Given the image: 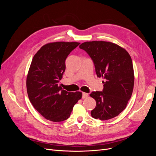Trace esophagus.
Returning <instances> with one entry per match:
<instances>
[{"mask_svg":"<svg viewBox=\"0 0 156 156\" xmlns=\"http://www.w3.org/2000/svg\"><path fill=\"white\" fill-rule=\"evenodd\" d=\"M88 94L87 93H86V92H83V96H82V98H83V99L87 98H88Z\"/></svg>","mask_w":156,"mask_h":156,"instance_id":"obj_1","label":"esophagus"}]
</instances>
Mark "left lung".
Segmentation results:
<instances>
[{
	"label": "left lung",
	"instance_id": "left-lung-1",
	"mask_svg": "<svg viewBox=\"0 0 156 156\" xmlns=\"http://www.w3.org/2000/svg\"><path fill=\"white\" fill-rule=\"evenodd\" d=\"M79 48L92 59L98 77L105 80L102 92L90 94L96 101L92 116L101 120L117 116L126 108L133 90L134 71L129 54L110 41H86Z\"/></svg>",
	"mask_w": 156,
	"mask_h": 156
}]
</instances>
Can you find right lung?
<instances>
[{"label":"right lung","mask_w":156,"mask_h":156,"mask_svg":"<svg viewBox=\"0 0 156 156\" xmlns=\"http://www.w3.org/2000/svg\"><path fill=\"white\" fill-rule=\"evenodd\" d=\"M79 42L56 41L43 45L32 58L27 77V90L35 109L52 122L67 120L82 92H68L59 85L65 61Z\"/></svg>","instance_id":"obj_1"}]
</instances>
